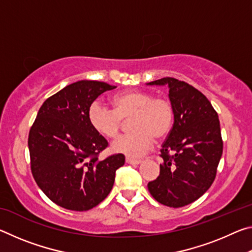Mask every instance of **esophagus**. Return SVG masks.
I'll return each instance as SVG.
<instances>
[{"label":"esophagus","mask_w":252,"mask_h":252,"mask_svg":"<svg viewBox=\"0 0 252 252\" xmlns=\"http://www.w3.org/2000/svg\"><path fill=\"white\" fill-rule=\"evenodd\" d=\"M126 162L129 164H140L141 163V160H136V159H132V158H126Z\"/></svg>","instance_id":"obj_1"}]
</instances>
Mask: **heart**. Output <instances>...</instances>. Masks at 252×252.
Segmentation results:
<instances>
[{
    "label": "heart",
    "mask_w": 252,
    "mask_h": 252,
    "mask_svg": "<svg viewBox=\"0 0 252 252\" xmlns=\"http://www.w3.org/2000/svg\"><path fill=\"white\" fill-rule=\"evenodd\" d=\"M113 110L99 101L89 108L88 119L93 130L105 138H114L120 132L122 120L132 119L130 127L133 131L118 138L112 143V150L127 157L143 156L153 143V138L162 139L173 125V106L168 99L153 97L143 91H126L113 96Z\"/></svg>",
    "instance_id": "heart-1"
}]
</instances>
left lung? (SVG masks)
Returning <instances> with one entry per match:
<instances>
[{
	"mask_svg": "<svg viewBox=\"0 0 252 252\" xmlns=\"http://www.w3.org/2000/svg\"><path fill=\"white\" fill-rule=\"evenodd\" d=\"M148 85H168L174 112L173 126L160 150V174L148 189L164 206L185 207L201 197L216 178L223 148L218 113L201 92L183 81L162 78Z\"/></svg>",
	"mask_w": 252,
	"mask_h": 252,
	"instance_id": "left-lung-1",
	"label": "left lung"
}]
</instances>
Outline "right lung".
I'll use <instances>...</instances> for the list:
<instances>
[{
    "label": "right lung",
    "instance_id": "add662e5",
    "mask_svg": "<svg viewBox=\"0 0 252 252\" xmlns=\"http://www.w3.org/2000/svg\"><path fill=\"white\" fill-rule=\"evenodd\" d=\"M117 87L81 80L44 101L29 133L32 174L46 197L58 206L87 211L108 197L116 171L125 164L119 153L100 161L108 141L89 123L97 96Z\"/></svg>",
    "mask_w": 252,
    "mask_h": 252
}]
</instances>
